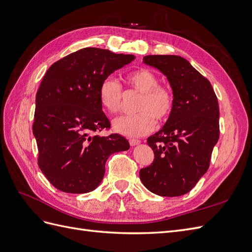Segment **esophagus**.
I'll return each mask as SVG.
<instances>
[{
  "label": "esophagus",
  "mask_w": 252,
  "mask_h": 252,
  "mask_svg": "<svg viewBox=\"0 0 252 252\" xmlns=\"http://www.w3.org/2000/svg\"><path fill=\"white\" fill-rule=\"evenodd\" d=\"M141 143L140 140H136V139H129V144L131 145V146H135V145H139Z\"/></svg>",
  "instance_id": "1"
}]
</instances>
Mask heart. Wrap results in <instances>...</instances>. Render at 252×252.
Returning <instances> with one entry per match:
<instances>
[{"label": "heart", "mask_w": 252, "mask_h": 252, "mask_svg": "<svg viewBox=\"0 0 252 252\" xmlns=\"http://www.w3.org/2000/svg\"><path fill=\"white\" fill-rule=\"evenodd\" d=\"M126 87L140 93L135 110L112 121L113 130L126 136H142L149 133L158 122H164L173 109L174 98L171 91L158 85V75L146 68L133 70L125 75ZM98 100L102 107L109 113L120 110L123 101V90L111 78L104 79L98 87Z\"/></svg>", "instance_id": "heart-1"}]
</instances>
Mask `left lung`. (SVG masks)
Here are the masks:
<instances>
[{
    "label": "left lung",
    "mask_w": 252,
    "mask_h": 252,
    "mask_svg": "<svg viewBox=\"0 0 252 252\" xmlns=\"http://www.w3.org/2000/svg\"><path fill=\"white\" fill-rule=\"evenodd\" d=\"M143 62L166 75L174 104L163 128L147 139L155 159L140 170V179L158 195L180 196L209 168L220 136L218 97L210 82L184 58L146 56Z\"/></svg>",
    "instance_id": "obj_1"
}]
</instances>
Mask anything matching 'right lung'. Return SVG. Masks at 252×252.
<instances>
[{
	"mask_svg": "<svg viewBox=\"0 0 252 252\" xmlns=\"http://www.w3.org/2000/svg\"><path fill=\"white\" fill-rule=\"evenodd\" d=\"M132 60V55L87 47L59 60L45 73L35 96L32 132L40 169L61 191H93L101 184L109 156L130 147L118 133H94L110 128L98 100L101 82Z\"/></svg>",
	"mask_w": 252,
	"mask_h": 252,
	"instance_id": "add662e5",
	"label": "right lung"
}]
</instances>
